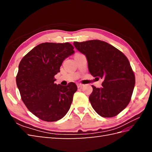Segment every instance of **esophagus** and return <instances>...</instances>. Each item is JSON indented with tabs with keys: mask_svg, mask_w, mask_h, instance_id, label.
<instances>
[{
	"mask_svg": "<svg viewBox=\"0 0 152 152\" xmlns=\"http://www.w3.org/2000/svg\"><path fill=\"white\" fill-rule=\"evenodd\" d=\"M83 86V85L82 84V83H77V87H78V88H82Z\"/></svg>",
	"mask_w": 152,
	"mask_h": 152,
	"instance_id": "1",
	"label": "esophagus"
}]
</instances>
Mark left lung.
Returning a JSON list of instances; mask_svg holds the SVG:
<instances>
[{"instance_id": "1", "label": "left lung", "mask_w": 152, "mask_h": 152, "mask_svg": "<svg viewBox=\"0 0 152 152\" xmlns=\"http://www.w3.org/2000/svg\"><path fill=\"white\" fill-rule=\"evenodd\" d=\"M74 46L86 56L90 74L103 80L102 88L92 86L89 97L92 107L102 117L118 115L129 103L134 88V74L128 59L104 41L74 42Z\"/></svg>"}]
</instances>
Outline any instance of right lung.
I'll return each instance as SVG.
<instances>
[{"label":"right lung","mask_w":152,"mask_h":152,"mask_svg":"<svg viewBox=\"0 0 152 152\" xmlns=\"http://www.w3.org/2000/svg\"><path fill=\"white\" fill-rule=\"evenodd\" d=\"M70 43H42L34 47L19 64L16 83L28 110L45 121H56L69 110L77 86L55 83L63 61L74 54Z\"/></svg>","instance_id":"right-lung-1"}]
</instances>
